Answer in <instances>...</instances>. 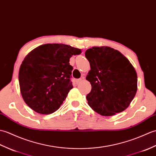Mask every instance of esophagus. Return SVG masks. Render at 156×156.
<instances>
[{"label": "esophagus", "instance_id": "obj_1", "mask_svg": "<svg viewBox=\"0 0 156 156\" xmlns=\"http://www.w3.org/2000/svg\"><path fill=\"white\" fill-rule=\"evenodd\" d=\"M83 80V78H80V79H77V80H76V82H77V84H79V83H81Z\"/></svg>", "mask_w": 156, "mask_h": 156}]
</instances>
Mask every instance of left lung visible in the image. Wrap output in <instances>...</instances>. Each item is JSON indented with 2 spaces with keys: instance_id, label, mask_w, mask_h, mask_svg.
<instances>
[{
  "instance_id": "1",
  "label": "left lung",
  "mask_w": 156,
  "mask_h": 156,
  "mask_svg": "<svg viewBox=\"0 0 156 156\" xmlns=\"http://www.w3.org/2000/svg\"><path fill=\"white\" fill-rule=\"evenodd\" d=\"M91 70L86 79L91 85L89 105L103 116L127 109L137 90V75L129 61L109 47H93L85 51Z\"/></svg>"
}]
</instances>
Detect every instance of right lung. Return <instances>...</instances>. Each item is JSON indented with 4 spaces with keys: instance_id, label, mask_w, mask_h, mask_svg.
Masks as SVG:
<instances>
[{
    "instance_id": "obj_1",
    "label": "right lung",
    "mask_w": 156,
    "mask_h": 156,
    "mask_svg": "<svg viewBox=\"0 0 156 156\" xmlns=\"http://www.w3.org/2000/svg\"><path fill=\"white\" fill-rule=\"evenodd\" d=\"M81 49L64 44H44L24 58L19 73L20 93L31 109L41 114L54 113L73 88L69 64Z\"/></svg>"
}]
</instances>
